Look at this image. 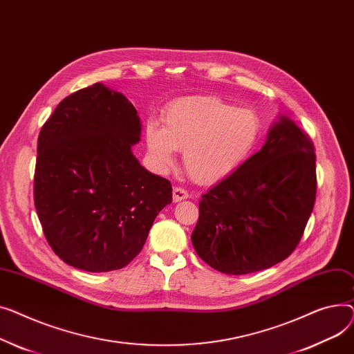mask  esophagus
<instances>
[{
	"instance_id": "34e87169",
	"label": "esophagus",
	"mask_w": 354,
	"mask_h": 354,
	"mask_svg": "<svg viewBox=\"0 0 354 354\" xmlns=\"http://www.w3.org/2000/svg\"><path fill=\"white\" fill-rule=\"evenodd\" d=\"M185 198H189V193H187V190L181 189V187H174V189H173V201L178 203V201L185 200Z\"/></svg>"
}]
</instances>
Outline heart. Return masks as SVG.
<instances>
[{"instance_id":"obj_1","label":"heart","mask_w":354,"mask_h":354,"mask_svg":"<svg viewBox=\"0 0 354 354\" xmlns=\"http://www.w3.org/2000/svg\"><path fill=\"white\" fill-rule=\"evenodd\" d=\"M261 137L259 115L218 98L187 97L173 101L162 114V127H145L150 154L161 169L184 150V165L198 183H214L234 173L254 153Z\"/></svg>"}]
</instances>
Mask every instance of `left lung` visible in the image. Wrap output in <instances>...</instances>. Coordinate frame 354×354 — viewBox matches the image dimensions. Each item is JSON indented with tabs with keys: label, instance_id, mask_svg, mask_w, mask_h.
<instances>
[{
	"label": "left lung",
	"instance_id": "left-lung-1",
	"mask_svg": "<svg viewBox=\"0 0 354 354\" xmlns=\"http://www.w3.org/2000/svg\"><path fill=\"white\" fill-rule=\"evenodd\" d=\"M316 154L287 117L233 174L201 196L192 243L201 260L225 274L272 267L295 252L316 201Z\"/></svg>",
	"mask_w": 354,
	"mask_h": 354
}]
</instances>
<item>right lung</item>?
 Masks as SVG:
<instances>
[{
	"mask_svg": "<svg viewBox=\"0 0 354 354\" xmlns=\"http://www.w3.org/2000/svg\"><path fill=\"white\" fill-rule=\"evenodd\" d=\"M140 134L133 104L100 82L66 97L41 129L34 204L64 263L91 273L126 267L171 203V183L131 151Z\"/></svg>",
	"mask_w": 354,
	"mask_h": 354,
	"instance_id": "right-lung-1",
	"label": "right lung"
}]
</instances>
